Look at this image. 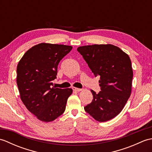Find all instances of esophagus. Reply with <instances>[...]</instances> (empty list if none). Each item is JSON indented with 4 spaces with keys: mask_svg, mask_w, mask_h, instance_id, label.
I'll return each mask as SVG.
<instances>
[{
    "mask_svg": "<svg viewBox=\"0 0 152 152\" xmlns=\"http://www.w3.org/2000/svg\"><path fill=\"white\" fill-rule=\"evenodd\" d=\"M72 89L74 90V91H77V92H79V91H82V89L76 88H72Z\"/></svg>",
    "mask_w": 152,
    "mask_h": 152,
    "instance_id": "1",
    "label": "esophagus"
}]
</instances>
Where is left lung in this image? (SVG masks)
<instances>
[{
	"mask_svg": "<svg viewBox=\"0 0 152 152\" xmlns=\"http://www.w3.org/2000/svg\"><path fill=\"white\" fill-rule=\"evenodd\" d=\"M95 76L100 77L101 91L91 90L93 99L84 107L95 120L103 122L121 112L131 93L133 72L127 53L112 44H94L77 48Z\"/></svg>",
	"mask_w": 152,
	"mask_h": 152,
	"instance_id": "8db88e82",
	"label": "left lung"
}]
</instances>
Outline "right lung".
Wrapping results in <instances>:
<instances>
[{"label":"right lung","instance_id":"1","mask_svg":"<svg viewBox=\"0 0 152 152\" xmlns=\"http://www.w3.org/2000/svg\"><path fill=\"white\" fill-rule=\"evenodd\" d=\"M72 47L41 43L27 51L17 66V84L20 98L28 110L39 120L52 121L63 114L70 88L53 87L57 66Z\"/></svg>","mask_w":152,"mask_h":152}]
</instances>
